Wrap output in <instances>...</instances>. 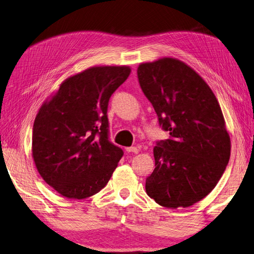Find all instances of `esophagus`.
Instances as JSON below:
<instances>
[{"label": "esophagus", "instance_id": "1", "mask_svg": "<svg viewBox=\"0 0 254 254\" xmlns=\"http://www.w3.org/2000/svg\"><path fill=\"white\" fill-rule=\"evenodd\" d=\"M126 151L127 152H135V154H138V152H139V149H138L137 147H127Z\"/></svg>", "mask_w": 254, "mask_h": 254}]
</instances>
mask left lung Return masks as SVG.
Instances as JSON below:
<instances>
[{"label":"left lung","mask_w":254,"mask_h":254,"mask_svg":"<svg viewBox=\"0 0 254 254\" xmlns=\"http://www.w3.org/2000/svg\"><path fill=\"white\" fill-rule=\"evenodd\" d=\"M137 74L170 135L154 148L155 170L146 179V192L162 207H190L211 192L230 159L221 107L201 76L180 60L141 63Z\"/></svg>","instance_id":"left-lung-1"}]
</instances>
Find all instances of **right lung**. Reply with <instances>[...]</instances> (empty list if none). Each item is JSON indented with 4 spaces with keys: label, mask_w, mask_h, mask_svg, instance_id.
<instances>
[{
    "label": "right lung",
    "mask_w": 254,
    "mask_h": 254,
    "mask_svg": "<svg viewBox=\"0 0 254 254\" xmlns=\"http://www.w3.org/2000/svg\"><path fill=\"white\" fill-rule=\"evenodd\" d=\"M129 66H93L69 76L38 111L32 157L43 180L68 199L99 192L123 156L108 140L107 107Z\"/></svg>",
    "instance_id": "add662e5"
}]
</instances>
